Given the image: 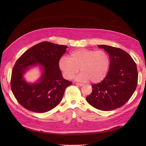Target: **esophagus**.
Masks as SVG:
<instances>
[{"label":"esophagus","instance_id":"34e87169","mask_svg":"<svg viewBox=\"0 0 146 146\" xmlns=\"http://www.w3.org/2000/svg\"><path fill=\"white\" fill-rule=\"evenodd\" d=\"M76 84L78 86H80V87H82L83 86V84H81V83H76Z\"/></svg>","mask_w":146,"mask_h":146}]
</instances>
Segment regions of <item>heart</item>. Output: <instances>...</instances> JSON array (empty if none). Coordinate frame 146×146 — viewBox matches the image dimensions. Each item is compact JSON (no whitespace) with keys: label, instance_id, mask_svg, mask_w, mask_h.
Listing matches in <instances>:
<instances>
[{"label":"heart","instance_id":"1","mask_svg":"<svg viewBox=\"0 0 146 146\" xmlns=\"http://www.w3.org/2000/svg\"><path fill=\"white\" fill-rule=\"evenodd\" d=\"M110 65L108 54L102 50L81 48L71 52L69 57L62 56L59 62L60 70L68 79H72L80 70L77 80L92 82L102 81L107 75Z\"/></svg>","mask_w":146,"mask_h":146}]
</instances>
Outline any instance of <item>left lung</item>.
<instances>
[{
	"mask_svg": "<svg viewBox=\"0 0 146 146\" xmlns=\"http://www.w3.org/2000/svg\"><path fill=\"white\" fill-rule=\"evenodd\" d=\"M109 55L110 67L106 77L92 85V91L86 98L94 108L110 111L125 104L136 90L138 72L135 62L123 50L106 45H98Z\"/></svg>",
	"mask_w": 146,
	"mask_h": 146,
	"instance_id": "8db88e82",
	"label": "left lung"
}]
</instances>
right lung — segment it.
I'll list each match as a JSON object with an SVG mask.
<instances>
[{
	"label": "right lung",
	"instance_id": "1",
	"mask_svg": "<svg viewBox=\"0 0 146 146\" xmlns=\"http://www.w3.org/2000/svg\"><path fill=\"white\" fill-rule=\"evenodd\" d=\"M67 46L48 41L39 43L27 50L16 61L11 77V88L18 102L25 109L36 113H45L61 102L66 88L72 82L64 79L59 62ZM40 64L44 68L40 81L27 83L23 74L30 66Z\"/></svg>",
	"mask_w": 146,
	"mask_h": 146
}]
</instances>
